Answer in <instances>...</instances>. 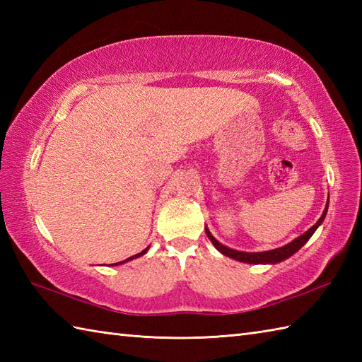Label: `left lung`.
Returning <instances> with one entry per match:
<instances>
[{
	"mask_svg": "<svg viewBox=\"0 0 362 362\" xmlns=\"http://www.w3.org/2000/svg\"><path fill=\"white\" fill-rule=\"evenodd\" d=\"M328 204H329V199L327 201V206L324 213H322V216L319 218V221L314 224L310 230H306L303 235L297 236L294 241H291L289 244L283 245V247L279 249H272V250H266V252H241V250H235V249H230L227 245L221 244L216 238H214L209 228H205L206 236H209V240L213 243L214 247H216L222 255H226L228 258H233L236 261H241V263H249V264H276L280 263V261H284L286 258L292 257L297 250H300L303 247V245L308 243L310 238L313 236V233L316 232L317 227L324 222L325 219V214L328 211Z\"/></svg>",
	"mask_w": 362,
	"mask_h": 362,
	"instance_id": "left-lung-1",
	"label": "left lung"
}]
</instances>
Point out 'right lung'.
<instances>
[{"label":"right lung","instance_id":"right-lung-1","mask_svg":"<svg viewBox=\"0 0 362 362\" xmlns=\"http://www.w3.org/2000/svg\"><path fill=\"white\" fill-rule=\"evenodd\" d=\"M149 250V247H146L143 252H140V253H136V255H134V257H130V258H127V259H124V261H119V263H115V266H118V264H124V263H127V261H130V259H135V258H138V257H141V255H144L146 252ZM112 266V264H110Z\"/></svg>","mask_w":362,"mask_h":362}]
</instances>
